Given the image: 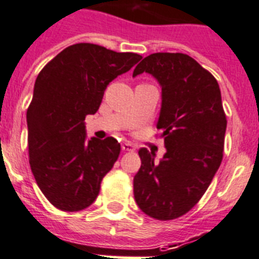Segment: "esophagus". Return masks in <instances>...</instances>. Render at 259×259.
<instances>
[{"label":"esophagus","instance_id":"34e87169","mask_svg":"<svg viewBox=\"0 0 259 259\" xmlns=\"http://www.w3.org/2000/svg\"><path fill=\"white\" fill-rule=\"evenodd\" d=\"M121 151H123V152H134L135 147L131 144V143H123V144H121Z\"/></svg>","mask_w":259,"mask_h":259}]
</instances>
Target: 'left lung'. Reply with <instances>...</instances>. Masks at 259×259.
Segmentation results:
<instances>
[{
    "instance_id": "8db88e82",
    "label": "left lung",
    "mask_w": 259,
    "mask_h": 259,
    "mask_svg": "<svg viewBox=\"0 0 259 259\" xmlns=\"http://www.w3.org/2000/svg\"><path fill=\"white\" fill-rule=\"evenodd\" d=\"M151 73L162 88L157 128L166 147L160 162L147 148L134 178L139 208L157 220H173L193 208L223 160L227 116L216 78L185 54L158 52L143 59L134 77Z\"/></svg>"
}]
</instances>
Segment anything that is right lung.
Instances as JSON below:
<instances>
[{
	"label": "right lung",
	"mask_w": 259,
	"mask_h": 259,
	"mask_svg": "<svg viewBox=\"0 0 259 259\" xmlns=\"http://www.w3.org/2000/svg\"><path fill=\"white\" fill-rule=\"evenodd\" d=\"M141 56L92 43L69 46L37 74L27 108L31 171L57 209L77 212L97 199L103 177L120 153L114 138H85L86 115L96 114L107 85Z\"/></svg>",
	"instance_id": "obj_1"
}]
</instances>
